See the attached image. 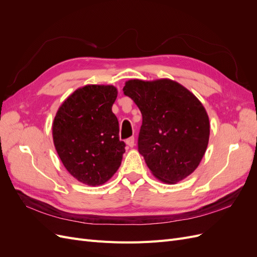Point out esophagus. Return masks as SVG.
<instances>
[{
  "label": "esophagus",
  "mask_w": 257,
  "mask_h": 257,
  "mask_svg": "<svg viewBox=\"0 0 257 257\" xmlns=\"http://www.w3.org/2000/svg\"><path fill=\"white\" fill-rule=\"evenodd\" d=\"M125 143H126V145H127L128 147L133 148V147L135 146V138H134V137H130V138L126 139Z\"/></svg>",
  "instance_id": "esophagus-1"
}]
</instances>
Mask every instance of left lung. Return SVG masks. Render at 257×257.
Instances as JSON below:
<instances>
[{"instance_id": "obj_1", "label": "left lung", "mask_w": 257, "mask_h": 257, "mask_svg": "<svg viewBox=\"0 0 257 257\" xmlns=\"http://www.w3.org/2000/svg\"><path fill=\"white\" fill-rule=\"evenodd\" d=\"M123 93L143 114L138 151L153 176L174 184L197 168L206 152L210 124L198 98L170 79L128 80Z\"/></svg>"}]
</instances>
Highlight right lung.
<instances>
[{"label": "right lung", "instance_id": "1", "mask_svg": "<svg viewBox=\"0 0 257 257\" xmlns=\"http://www.w3.org/2000/svg\"><path fill=\"white\" fill-rule=\"evenodd\" d=\"M116 95L113 85H84L54 116L56 150L67 172L84 184L105 183L121 165L125 144L119 139V122L111 110Z\"/></svg>", "mask_w": 257, "mask_h": 257}]
</instances>
